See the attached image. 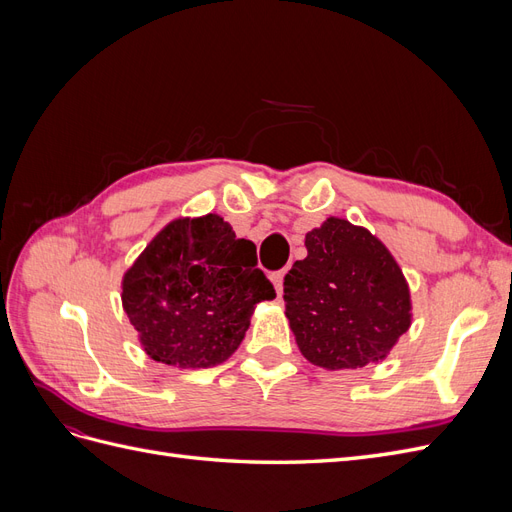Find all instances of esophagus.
<instances>
[{"mask_svg": "<svg viewBox=\"0 0 512 512\" xmlns=\"http://www.w3.org/2000/svg\"><path fill=\"white\" fill-rule=\"evenodd\" d=\"M284 275H286V271L271 273V284H273V288H275V292H277V294H282V292H284Z\"/></svg>", "mask_w": 512, "mask_h": 512, "instance_id": "1", "label": "esophagus"}]
</instances>
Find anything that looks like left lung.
<instances>
[{"mask_svg": "<svg viewBox=\"0 0 512 512\" xmlns=\"http://www.w3.org/2000/svg\"><path fill=\"white\" fill-rule=\"evenodd\" d=\"M284 277L286 318L305 359L329 371L380 363L412 324L410 288L376 235L327 218Z\"/></svg>", "mask_w": 512, "mask_h": 512, "instance_id": "left-lung-1", "label": "left lung"}]
</instances>
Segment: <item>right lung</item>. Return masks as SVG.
Here are the masks:
<instances>
[{"mask_svg":"<svg viewBox=\"0 0 512 512\" xmlns=\"http://www.w3.org/2000/svg\"><path fill=\"white\" fill-rule=\"evenodd\" d=\"M256 245L218 213L168 222L123 273L121 305L153 361L207 369L228 361L275 290Z\"/></svg>","mask_w":512,"mask_h":512,"instance_id":"obj_1","label":"right lung"}]
</instances>
